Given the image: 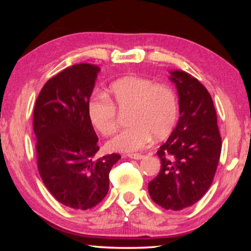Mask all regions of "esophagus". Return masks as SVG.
<instances>
[{
    "mask_svg": "<svg viewBox=\"0 0 251 251\" xmlns=\"http://www.w3.org/2000/svg\"><path fill=\"white\" fill-rule=\"evenodd\" d=\"M128 157L129 158H131V159H142L143 157H144V155L143 154H129L128 155Z\"/></svg>",
    "mask_w": 251,
    "mask_h": 251,
    "instance_id": "esophagus-1",
    "label": "esophagus"
}]
</instances>
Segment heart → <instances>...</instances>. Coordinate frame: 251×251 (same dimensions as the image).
<instances>
[{"mask_svg":"<svg viewBox=\"0 0 251 251\" xmlns=\"http://www.w3.org/2000/svg\"><path fill=\"white\" fill-rule=\"evenodd\" d=\"M108 97L93 96L87 104L88 118L105 136L116 130L118 114L129 109V127L108 141L113 151L133 152L151 142V136L161 139L171 133L178 116L176 93L167 85L139 76H126L110 84Z\"/></svg>","mask_w":251,"mask_h":251,"instance_id":"obj_1","label":"heart"}]
</instances>
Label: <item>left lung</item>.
<instances>
[{
  "mask_svg": "<svg viewBox=\"0 0 251 251\" xmlns=\"http://www.w3.org/2000/svg\"><path fill=\"white\" fill-rule=\"evenodd\" d=\"M176 84L179 120L157 155L160 172L148 193L165 209L193 206L209 189L222 152V136L214 101L206 87L184 71L171 72Z\"/></svg>",
  "mask_w": 251,
  "mask_h": 251,
  "instance_id": "8db88e82",
  "label": "left lung"
}]
</instances>
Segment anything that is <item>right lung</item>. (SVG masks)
Wrapping results in <instances>:
<instances>
[{
  "label": "right lung",
  "mask_w": 251,
  "mask_h": 251,
  "mask_svg": "<svg viewBox=\"0 0 251 251\" xmlns=\"http://www.w3.org/2000/svg\"><path fill=\"white\" fill-rule=\"evenodd\" d=\"M100 67L75 64L49 79L33 112L40 176L57 201L86 210L103 201L109 172L121 155L95 159L99 137L88 118L87 104Z\"/></svg>",
  "instance_id": "add662e5"
}]
</instances>
